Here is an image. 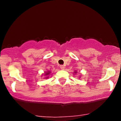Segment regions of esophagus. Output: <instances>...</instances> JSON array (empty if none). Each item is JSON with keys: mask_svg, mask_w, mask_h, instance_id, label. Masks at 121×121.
Listing matches in <instances>:
<instances>
[{"mask_svg": "<svg viewBox=\"0 0 121 121\" xmlns=\"http://www.w3.org/2000/svg\"><path fill=\"white\" fill-rule=\"evenodd\" d=\"M60 68L61 69H65V67H64V65H60Z\"/></svg>", "mask_w": 121, "mask_h": 121, "instance_id": "1", "label": "esophagus"}]
</instances>
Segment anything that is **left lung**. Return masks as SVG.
Returning <instances> with one entry per match:
<instances>
[{
  "instance_id": "left-lung-1",
  "label": "left lung",
  "mask_w": 121,
  "mask_h": 121,
  "mask_svg": "<svg viewBox=\"0 0 121 121\" xmlns=\"http://www.w3.org/2000/svg\"><path fill=\"white\" fill-rule=\"evenodd\" d=\"M75 74H76V73H77V72H76V71H75Z\"/></svg>"
}]
</instances>
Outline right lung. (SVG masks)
I'll use <instances>...</instances> for the list:
<instances>
[{
  "instance_id": "right-lung-1",
  "label": "right lung",
  "mask_w": 121,
  "mask_h": 121,
  "mask_svg": "<svg viewBox=\"0 0 121 121\" xmlns=\"http://www.w3.org/2000/svg\"><path fill=\"white\" fill-rule=\"evenodd\" d=\"M50 73V71H47V73H46V74H45L44 75H48V74H49ZM48 78V77H46V78Z\"/></svg>"
}]
</instances>
